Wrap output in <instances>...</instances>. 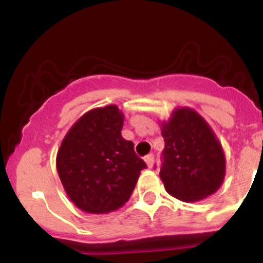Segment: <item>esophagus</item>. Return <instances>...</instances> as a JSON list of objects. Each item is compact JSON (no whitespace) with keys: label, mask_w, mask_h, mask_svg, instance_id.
<instances>
[{"label":"esophagus","mask_w":263,"mask_h":263,"mask_svg":"<svg viewBox=\"0 0 263 263\" xmlns=\"http://www.w3.org/2000/svg\"><path fill=\"white\" fill-rule=\"evenodd\" d=\"M144 162H146V164L151 168L153 165V163H155V156H153V155L146 156V157H144Z\"/></svg>","instance_id":"obj_1"}]
</instances>
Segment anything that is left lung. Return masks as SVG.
Returning a JSON list of instances; mask_svg holds the SVG:
<instances>
[{"label": "left lung", "instance_id": "8db88e82", "mask_svg": "<svg viewBox=\"0 0 263 263\" xmlns=\"http://www.w3.org/2000/svg\"><path fill=\"white\" fill-rule=\"evenodd\" d=\"M164 149L159 172L164 188L183 201L214 194L225 177V155L208 122L189 107L176 108L162 122Z\"/></svg>", "mask_w": 263, "mask_h": 263}]
</instances>
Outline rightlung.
<instances>
[{"instance_id":"right-lung-1","label":"right lung","mask_w":263,"mask_h":263,"mask_svg":"<svg viewBox=\"0 0 263 263\" xmlns=\"http://www.w3.org/2000/svg\"><path fill=\"white\" fill-rule=\"evenodd\" d=\"M123 114L116 105L87 111L71 126L57 155L66 194L79 209L107 214L131 197L142 170L134 143L121 136Z\"/></svg>"}]
</instances>
